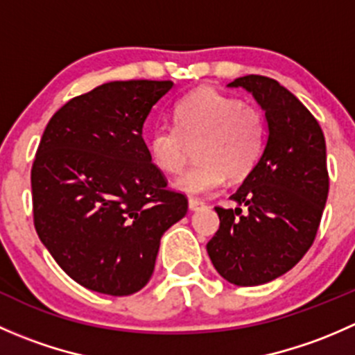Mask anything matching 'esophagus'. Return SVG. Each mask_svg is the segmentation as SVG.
Instances as JSON below:
<instances>
[{
    "instance_id": "34e87169",
    "label": "esophagus",
    "mask_w": 355,
    "mask_h": 355,
    "mask_svg": "<svg viewBox=\"0 0 355 355\" xmlns=\"http://www.w3.org/2000/svg\"><path fill=\"white\" fill-rule=\"evenodd\" d=\"M200 207H204V200H199V199H194V198L189 199V209L198 211V209H200Z\"/></svg>"
}]
</instances>
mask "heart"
I'll return each instance as SVG.
<instances>
[{"label": "heart", "instance_id": "obj_1", "mask_svg": "<svg viewBox=\"0 0 355 355\" xmlns=\"http://www.w3.org/2000/svg\"><path fill=\"white\" fill-rule=\"evenodd\" d=\"M175 127H157L148 137L153 164L177 175L187 164L191 146L198 144L199 163L182 175L175 187L191 196L207 194L225 177H247L263 155L266 121L259 108L211 87L192 91L173 110Z\"/></svg>", "mask_w": 355, "mask_h": 355}]
</instances>
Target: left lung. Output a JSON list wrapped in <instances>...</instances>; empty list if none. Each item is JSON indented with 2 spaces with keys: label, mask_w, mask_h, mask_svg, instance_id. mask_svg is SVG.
Masks as SVG:
<instances>
[{
  "label": "left lung",
  "mask_w": 355,
  "mask_h": 355,
  "mask_svg": "<svg viewBox=\"0 0 355 355\" xmlns=\"http://www.w3.org/2000/svg\"><path fill=\"white\" fill-rule=\"evenodd\" d=\"M228 87L252 94L268 137L254 170L230 196L237 207H214L220 228L206 249L225 280L256 287L292 270L313 245L330 187L327 144L311 111L273 78L245 75Z\"/></svg>",
  "instance_id": "obj_1"
}]
</instances>
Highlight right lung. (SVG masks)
Returning a JSON list of instances; mask_svg holds the SVG:
<instances>
[{"instance_id": "obj_1", "label": "right lung", "mask_w": 355, "mask_h": 355, "mask_svg": "<svg viewBox=\"0 0 355 355\" xmlns=\"http://www.w3.org/2000/svg\"><path fill=\"white\" fill-rule=\"evenodd\" d=\"M170 80H114L62 106L31 171L34 227L82 287L130 295L151 278L164 232L187 213L151 163L142 127Z\"/></svg>"}]
</instances>
